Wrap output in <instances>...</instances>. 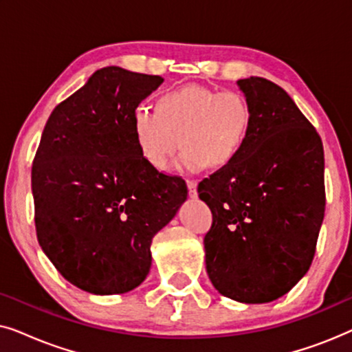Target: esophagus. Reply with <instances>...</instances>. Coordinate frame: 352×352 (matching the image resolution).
<instances>
[{
    "instance_id": "esophagus-1",
    "label": "esophagus",
    "mask_w": 352,
    "mask_h": 352,
    "mask_svg": "<svg viewBox=\"0 0 352 352\" xmlns=\"http://www.w3.org/2000/svg\"><path fill=\"white\" fill-rule=\"evenodd\" d=\"M187 189H189V195L192 199L197 197V181L195 179H187Z\"/></svg>"
}]
</instances>
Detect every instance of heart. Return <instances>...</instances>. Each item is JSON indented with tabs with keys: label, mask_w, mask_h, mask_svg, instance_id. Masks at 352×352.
I'll use <instances>...</instances> for the list:
<instances>
[{
	"label": "heart",
	"mask_w": 352,
	"mask_h": 352,
	"mask_svg": "<svg viewBox=\"0 0 352 352\" xmlns=\"http://www.w3.org/2000/svg\"><path fill=\"white\" fill-rule=\"evenodd\" d=\"M253 128V109L239 91H218L187 85L165 93L157 109L138 105L133 134L148 166H170L179 144H184L177 168L199 173L206 166L224 168L237 160Z\"/></svg>",
	"instance_id": "heart-1"
}]
</instances>
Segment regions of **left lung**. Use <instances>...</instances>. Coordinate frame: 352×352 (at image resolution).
Returning <instances> with one entry per match:
<instances>
[{"instance_id": "1", "label": "left lung", "mask_w": 352, "mask_h": 352, "mask_svg": "<svg viewBox=\"0 0 352 352\" xmlns=\"http://www.w3.org/2000/svg\"><path fill=\"white\" fill-rule=\"evenodd\" d=\"M253 128L242 153L199 184L213 224L205 263L221 295L277 300L309 271L325 213L324 147L293 99L259 76L239 80Z\"/></svg>"}]
</instances>
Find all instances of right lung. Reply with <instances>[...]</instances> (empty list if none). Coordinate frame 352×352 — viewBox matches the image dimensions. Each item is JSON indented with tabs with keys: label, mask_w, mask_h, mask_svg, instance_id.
Masks as SVG:
<instances>
[{
	"label": "right lung",
	"mask_w": 352,
	"mask_h": 352,
	"mask_svg": "<svg viewBox=\"0 0 352 352\" xmlns=\"http://www.w3.org/2000/svg\"><path fill=\"white\" fill-rule=\"evenodd\" d=\"M162 83L104 67L43 129L32 166L38 242L64 278L93 295L141 285L153 235L187 199L186 181L148 166L134 141V109Z\"/></svg>",
	"instance_id": "obj_1"
}]
</instances>
